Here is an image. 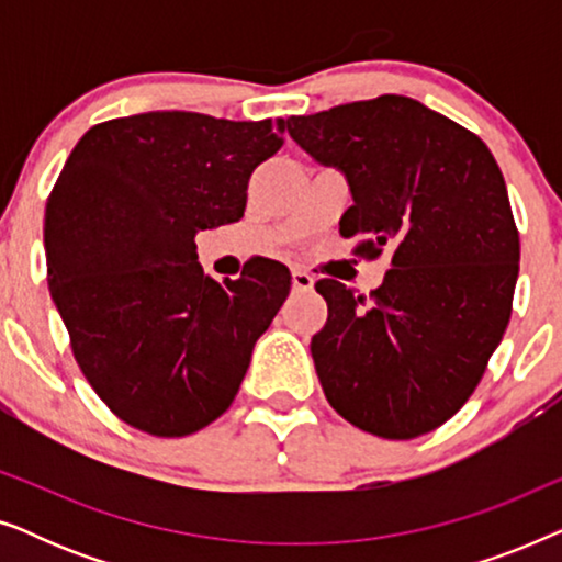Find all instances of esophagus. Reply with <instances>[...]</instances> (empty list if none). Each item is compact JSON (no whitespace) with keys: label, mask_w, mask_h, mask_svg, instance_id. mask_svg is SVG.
I'll return each instance as SVG.
<instances>
[{"label":"esophagus","mask_w":562,"mask_h":562,"mask_svg":"<svg viewBox=\"0 0 562 562\" xmlns=\"http://www.w3.org/2000/svg\"><path fill=\"white\" fill-rule=\"evenodd\" d=\"M291 286H294V291H312L314 279L304 271V268H294V271H291Z\"/></svg>","instance_id":"1"}]
</instances>
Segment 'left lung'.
Listing matches in <instances>:
<instances>
[{
	"instance_id": "obj_1",
	"label": "left lung",
	"mask_w": 562,
	"mask_h": 562,
	"mask_svg": "<svg viewBox=\"0 0 562 562\" xmlns=\"http://www.w3.org/2000/svg\"><path fill=\"white\" fill-rule=\"evenodd\" d=\"M289 135L348 179L345 237L391 252L371 302L340 281L314 289L327 325L312 358L333 409L366 432L412 440L468 402L512 317L519 233L479 135L417 99L383 94L289 117Z\"/></svg>"
}]
</instances>
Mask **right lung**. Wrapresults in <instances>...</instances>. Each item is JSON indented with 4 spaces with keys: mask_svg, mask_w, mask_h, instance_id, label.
<instances>
[{
    "mask_svg": "<svg viewBox=\"0 0 562 562\" xmlns=\"http://www.w3.org/2000/svg\"><path fill=\"white\" fill-rule=\"evenodd\" d=\"M283 120L145 112L76 143L45 206L48 289L74 358L122 422L156 437L227 412L291 273L256 258L214 281L194 237L237 222L248 181L283 145Z\"/></svg>",
    "mask_w": 562,
    "mask_h": 562,
    "instance_id": "add662e5",
    "label": "right lung"
}]
</instances>
